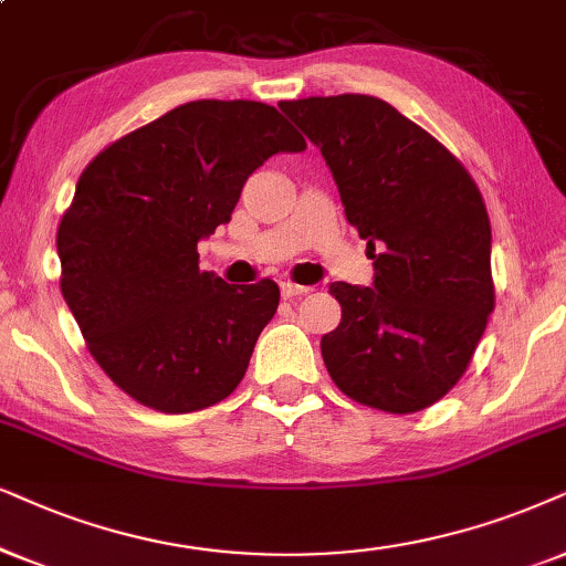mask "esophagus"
<instances>
[{"label":"esophagus","instance_id":"1","mask_svg":"<svg viewBox=\"0 0 566 566\" xmlns=\"http://www.w3.org/2000/svg\"><path fill=\"white\" fill-rule=\"evenodd\" d=\"M305 292H311V287H305V284H292V282H282V297H284V300L300 297V295H305Z\"/></svg>","mask_w":566,"mask_h":566}]
</instances>
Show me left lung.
<instances>
[{
    "mask_svg": "<svg viewBox=\"0 0 566 566\" xmlns=\"http://www.w3.org/2000/svg\"><path fill=\"white\" fill-rule=\"evenodd\" d=\"M321 148L374 287L334 282L342 321L321 336L328 376L384 412H418L460 381L493 311L481 190L433 135L363 93L279 104Z\"/></svg>",
    "mask_w": 566,
    "mask_h": 566,
    "instance_id": "1",
    "label": "left lung"
}]
</instances>
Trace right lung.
I'll list each match as a JSON object with an SVG mask.
<instances>
[{
  "label": "right lung",
  "instance_id": "right-lung-1",
  "mask_svg": "<svg viewBox=\"0 0 566 566\" xmlns=\"http://www.w3.org/2000/svg\"><path fill=\"white\" fill-rule=\"evenodd\" d=\"M305 140L274 106L200 98L93 159L60 221L62 295L93 360L159 412L203 410L245 376L279 287L198 269V242L232 219L269 156Z\"/></svg>",
  "mask_w": 566,
  "mask_h": 566
}]
</instances>
